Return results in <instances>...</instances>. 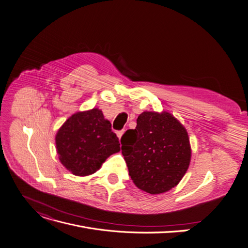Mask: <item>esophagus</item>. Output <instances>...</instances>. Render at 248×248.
<instances>
[{
	"mask_svg": "<svg viewBox=\"0 0 248 248\" xmlns=\"http://www.w3.org/2000/svg\"><path fill=\"white\" fill-rule=\"evenodd\" d=\"M124 131H118V132H117V133H116V134H117V137H118V138H120V139H121V138H122V136H123V135H124Z\"/></svg>",
	"mask_w": 248,
	"mask_h": 248,
	"instance_id": "1",
	"label": "esophagus"
}]
</instances>
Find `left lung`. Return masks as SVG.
Returning a JSON list of instances; mask_svg holds the SVG:
<instances>
[{"label":"left lung","instance_id":"left-lung-1","mask_svg":"<svg viewBox=\"0 0 248 248\" xmlns=\"http://www.w3.org/2000/svg\"><path fill=\"white\" fill-rule=\"evenodd\" d=\"M121 143L134 184L151 195L174 187L188 168L187 133L168 112L141 113L135 130H127Z\"/></svg>","mask_w":248,"mask_h":248}]
</instances>
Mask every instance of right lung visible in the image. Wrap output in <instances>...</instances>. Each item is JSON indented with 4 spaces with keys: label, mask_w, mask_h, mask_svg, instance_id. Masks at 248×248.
Returning a JSON list of instances; mask_svg holds the SVG:
<instances>
[{
    "label": "right lung",
    "mask_w": 248,
    "mask_h": 248,
    "mask_svg": "<svg viewBox=\"0 0 248 248\" xmlns=\"http://www.w3.org/2000/svg\"><path fill=\"white\" fill-rule=\"evenodd\" d=\"M56 145L62 164L78 176L94 173L107 157L121 150L111 124L97 108L68 118L57 134Z\"/></svg>",
    "instance_id": "add662e5"
}]
</instances>
